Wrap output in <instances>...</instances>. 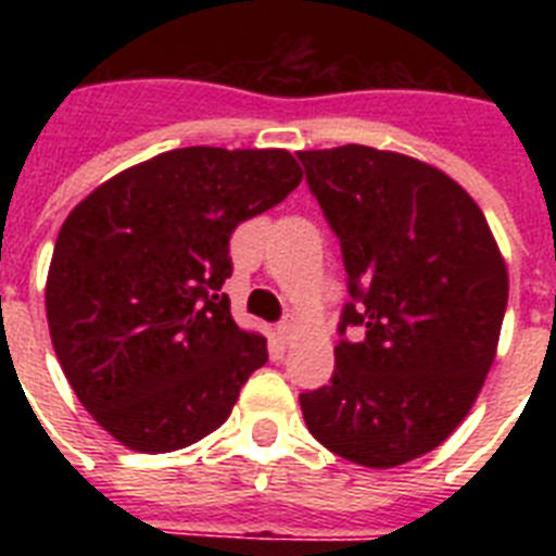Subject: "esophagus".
<instances>
[{"label": "esophagus", "mask_w": 556, "mask_h": 556, "mask_svg": "<svg viewBox=\"0 0 556 556\" xmlns=\"http://www.w3.org/2000/svg\"><path fill=\"white\" fill-rule=\"evenodd\" d=\"M278 333H281L283 339H289L294 333V317L292 314H287V317H283L281 323H278Z\"/></svg>", "instance_id": "esophagus-1"}]
</instances>
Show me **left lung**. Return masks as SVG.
<instances>
[{
  "instance_id": "8db88e82",
  "label": "left lung",
  "mask_w": 556,
  "mask_h": 556,
  "mask_svg": "<svg viewBox=\"0 0 556 556\" xmlns=\"http://www.w3.org/2000/svg\"><path fill=\"white\" fill-rule=\"evenodd\" d=\"M298 159L351 294L333 376L301 392L303 420L342 459L395 468L434 451L473 406L507 312V267L481 208L445 172L365 144Z\"/></svg>"
}]
</instances>
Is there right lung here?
<instances>
[{
  "label": "right lung",
  "instance_id": "right-lung-1",
  "mask_svg": "<svg viewBox=\"0 0 556 556\" xmlns=\"http://www.w3.org/2000/svg\"><path fill=\"white\" fill-rule=\"evenodd\" d=\"M303 172L287 150L184 147L119 172L58 233L47 320L68 384L122 445L166 454L228 420L267 339L230 317V233Z\"/></svg>",
  "mask_w": 556,
  "mask_h": 556
}]
</instances>
